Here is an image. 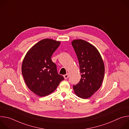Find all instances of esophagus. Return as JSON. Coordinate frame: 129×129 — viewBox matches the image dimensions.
I'll use <instances>...</instances> for the list:
<instances>
[{
	"mask_svg": "<svg viewBox=\"0 0 129 129\" xmlns=\"http://www.w3.org/2000/svg\"><path fill=\"white\" fill-rule=\"evenodd\" d=\"M68 77H69V74H68V73H67L66 75L64 76V78L65 79H67Z\"/></svg>",
	"mask_w": 129,
	"mask_h": 129,
	"instance_id": "obj_1",
	"label": "esophagus"
}]
</instances>
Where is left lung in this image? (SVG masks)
I'll return each instance as SVG.
<instances>
[{
	"label": "left lung",
	"mask_w": 129,
	"mask_h": 129,
	"mask_svg": "<svg viewBox=\"0 0 129 129\" xmlns=\"http://www.w3.org/2000/svg\"><path fill=\"white\" fill-rule=\"evenodd\" d=\"M79 63L81 79L73 86L75 93L82 99H88L101 87L105 75V66L101 55L92 44L82 39L71 42Z\"/></svg>",
	"instance_id": "8db88e82"
}]
</instances>
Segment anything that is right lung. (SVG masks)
Instances as JSON below:
<instances>
[{
  "mask_svg": "<svg viewBox=\"0 0 129 129\" xmlns=\"http://www.w3.org/2000/svg\"><path fill=\"white\" fill-rule=\"evenodd\" d=\"M61 42L44 39L32 46L23 59L21 71L25 83L39 96L48 95L56 89L64 78L59 75L51 56Z\"/></svg>",
  "mask_w": 129,
  "mask_h": 129,
  "instance_id": "right-lung-1",
  "label": "right lung"
}]
</instances>
